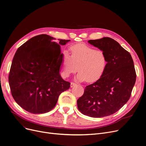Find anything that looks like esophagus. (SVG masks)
Instances as JSON below:
<instances>
[{
	"mask_svg": "<svg viewBox=\"0 0 146 146\" xmlns=\"http://www.w3.org/2000/svg\"><path fill=\"white\" fill-rule=\"evenodd\" d=\"M76 84L75 83H74V82H71V83H70V87L71 88H72V87H73V86H76Z\"/></svg>",
	"mask_w": 146,
	"mask_h": 146,
	"instance_id": "obj_1",
	"label": "esophagus"
}]
</instances>
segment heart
Wrapping results in <instances>:
<instances>
[{
	"label": "heart",
	"mask_w": 146,
	"mask_h": 146,
	"mask_svg": "<svg viewBox=\"0 0 146 146\" xmlns=\"http://www.w3.org/2000/svg\"><path fill=\"white\" fill-rule=\"evenodd\" d=\"M71 55L64 52L62 74L65 78L78 71L76 79L79 81L92 83L100 79L108 66V58L101 50L84 44H75L70 48Z\"/></svg>",
	"instance_id": "1"
}]
</instances>
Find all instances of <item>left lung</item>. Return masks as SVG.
<instances>
[{
  "mask_svg": "<svg viewBox=\"0 0 146 146\" xmlns=\"http://www.w3.org/2000/svg\"><path fill=\"white\" fill-rule=\"evenodd\" d=\"M88 42L105 52L108 66L100 79L86 86L77 101L78 108L85 115L101 118L115 113L127 102L136 73L131 54L112 38L104 37Z\"/></svg>",
  "mask_w": 146,
  "mask_h": 146,
  "instance_id": "left-lung-1",
  "label": "left lung"
}]
</instances>
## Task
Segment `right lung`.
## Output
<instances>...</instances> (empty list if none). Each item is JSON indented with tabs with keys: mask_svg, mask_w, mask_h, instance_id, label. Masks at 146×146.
<instances>
[{
	"mask_svg": "<svg viewBox=\"0 0 146 146\" xmlns=\"http://www.w3.org/2000/svg\"><path fill=\"white\" fill-rule=\"evenodd\" d=\"M46 34L36 35L19 47L13 58L9 83L14 100L27 111L48 112L56 106L60 95L70 87L60 74L63 54L60 45L70 40Z\"/></svg>",
	"mask_w": 146,
	"mask_h": 146,
	"instance_id": "obj_1",
	"label": "right lung"
}]
</instances>
